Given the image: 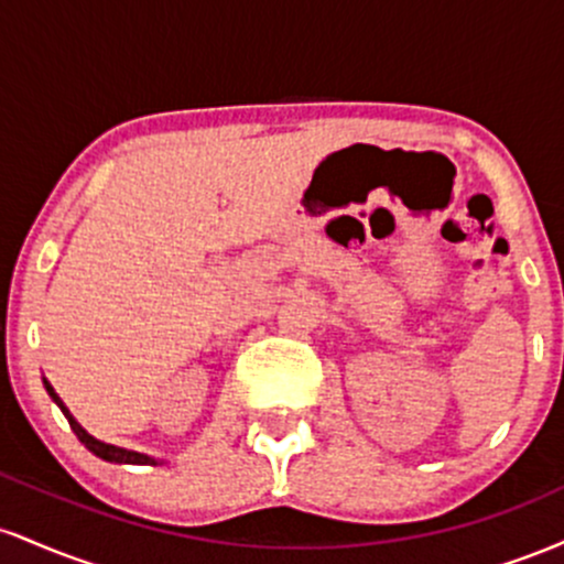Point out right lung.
I'll use <instances>...</instances> for the list:
<instances>
[{"instance_id": "1", "label": "right lung", "mask_w": 564, "mask_h": 564, "mask_svg": "<svg viewBox=\"0 0 564 564\" xmlns=\"http://www.w3.org/2000/svg\"><path fill=\"white\" fill-rule=\"evenodd\" d=\"M44 390H47V394L50 398L55 400L57 403V408H61L63 411V416L68 419V424H70V430H74V435L79 437V443H84V448L87 451H93L97 458H102V462H111V464H145V467H159V458H153V456H145V453H138V451H127V448H119V445H111V443H102V440H97V437H93L89 435L87 430H84V426L76 422L74 416H70V411L66 408V403H63L61 398H57V392L53 390V384H50L47 379H44Z\"/></svg>"}]
</instances>
